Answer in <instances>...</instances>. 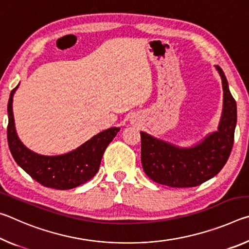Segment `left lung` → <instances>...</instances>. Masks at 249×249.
<instances>
[{
    "label": "left lung",
    "instance_id": "left-lung-1",
    "mask_svg": "<svg viewBox=\"0 0 249 249\" xmlns=\"http://www.w3.org/2000/svg\"><path fill=\"white\" fill-rule=\"evenodd\" d=\"M216 69L224 91L217 132L189 148H181L141 132L142 169L155 182L172 188L196 187L216 176L229 159L234 144L237 108L224 72L218 66Z\"/></svg>",
    "mask_w": 249,
    "mask_h": 249
}]
</instances>
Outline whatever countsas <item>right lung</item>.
I'll use <instances>...</instances> for the list:
<instances>
[{
  "label": "right lung",
  "instance_id": "1",
  "mask_svg": "<svg viewBox=\"0 0 249 249\" xmlns=\"http://www.w3.org/2000/svg\"><path fill=\"white\" fill-rule=\"evenodd\" d=\"M18 86L11 91L7 104V142L16 163L37 182L57 190H69L93 178L100 168L103 154L120 127H111L99 133L70 153L44 156L24 146L16 134L13 115V95Z\"/></svg>",
  "mask_w": 249,
  "mask_h": 249
}]
</instances>
